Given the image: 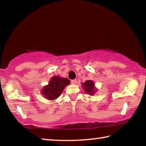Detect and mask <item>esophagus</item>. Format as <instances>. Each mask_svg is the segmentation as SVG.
Listing matches in <instances>:
<instances>
[{"instance_id": "esophagus-1", "label": "esophagus", "mask_w": 146, "mask_h": 146, "mask_svg": "<svg viewBox=\"0 0 146 146\" xmlns=\"http://www.w3.org/2000/svg\"><path fill=\"white\" fill-rule=\"evenodd\" d=\"M76 82H77V81H76V80H72L71 81V83L72 84H76Z\"/></svg>"}]
</instances>
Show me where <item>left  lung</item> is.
<instances>
[{"label": "left lung", "mask_w": 146, "mask_h": 146, "mask_svg": "<svg viewBox=\"0 0 146 146\" xmlns=\"http://www.w3.org/2000/svg\"><path fill=\"white\" fill-rule=\"evenodd\" d=\"M82 88L84 89L86 93L88 95L93 96L95 95L96 91H97V88H96L95 86V83L93 80H86L85 82L82 84Z\"/></svg>", "instance_id": "1"}]
</instances>
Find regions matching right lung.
<instances>
[{
  "instance_id": "obj_1",
  "label": "right lung",
  "mask_w": 146,
  "mask_h": 146,
  "mask_svg": "<svg viewBox=\"0 0 146 146\" xmlns=\"http://www.w3.org/2000/svg\"><path fill=\"white\" fill-rule=\"evenodd\" d=\"M70 84V81L68 78L53 76L49 81L48 84L42 89L41 94L49 100H55L60 97L64 89Z\"/></svg>"
}]
</instances>
